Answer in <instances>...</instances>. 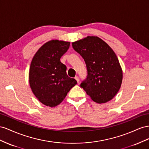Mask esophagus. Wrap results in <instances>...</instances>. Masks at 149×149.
Segmentation results:
<instances>
[{
  "label": "esophagus",
  "instance_id": "esophagus-1",
  "mask_svg": "<svg viewBox=\"0 0 149 149\" xmlns=\"http://www.w3.org/2000/svg\"><path fill=\"white\" fill-rule=\"evenodd\" d=\"M75 79L76 80H77L78 83L79 82V78L78 76H75Z\"/></svg>",
  "mask_w": 149,
  "mask_h": 149
}]
</instances>
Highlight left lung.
Returning a JSON list of instances; mask_svg holds the SVG:
<instances>
[{"label":"left lung","mask_w":149,"mask_h":149,"mask_svg":"<svg viewBox=\"0 0 149 149\" xmlns=\"http://www.w3.org/2000/svg\"><path fill=\"white\" fill-rule=\"evenodd\" d=\"M72 47L86 64L87 75L80 87L97 103H105L112 99L122 81V70L113 50L95 36L72 42Z\"/></svg>","instance_id":"left-lung-1"}]
</instances>
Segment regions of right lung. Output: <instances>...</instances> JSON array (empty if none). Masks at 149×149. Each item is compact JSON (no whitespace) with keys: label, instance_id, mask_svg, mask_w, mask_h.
I'll list each match as a JSON object with an SVG mask.
<instances>
[{"label":"right lung","instance_id":"add662e5","mask_svg":"<svg viewBox=\"0 0 149 149\" xmlns=\"http://www.w3.org/2000/svg\"><path fill=\"white\" fill-rule=\"evenodd\" d=\"M70 42L52 40L46 42L33 56L29 70V83L33 94L41 103L55 107L61 104L70 88L77 84L67 75L61 57Z\"/></svg>","mask_w":149,"mask_h":149}]
</instances>
